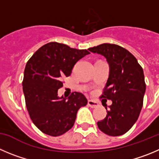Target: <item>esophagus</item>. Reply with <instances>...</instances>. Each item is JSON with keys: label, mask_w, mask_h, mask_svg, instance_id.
Here are the masks:
<instances>
[{"label": "esophagus", "mask_w": 159, "mask_h": 159, "mask_svg": "<svg viewBox=\"0 0 159 159\" xmlns=\"http://www.w3.org/2000/svg\"><path fill=\"white\" fill-rule=\"evenodd\" d=\"M88 105L92 108H96V107H99V103H98L97 102L94 101V100H89Z\"/></svg>", "instance_id": "34e87169"}]
</instances>
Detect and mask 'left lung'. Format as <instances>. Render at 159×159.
Masks as SVG:
<instances>
[{"label": "left lung", "instance_id": "1", "mask_svg": "<svg viewBox=\"0 0 159 159\" xmlns=\"http://www.w3.org/2000/svg\"><path fill=\"white\" fill-rule=\"evenodd\" d=\"M104 56L110 73L100 98L111 100L107 115L97 125L105 134L118 136L125 134L139 118L146 90L143 68L132 53L115 44H105L89 48Z\"/></svg>", "mask_w": 159, "mask_h": 159}]
</instances>
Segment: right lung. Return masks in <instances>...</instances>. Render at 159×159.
<instances>
[{"mask_svg": "<svg viewBox=\"0 0 159 159\" xmlns=\"http://www.w3.org/2000/svg\"><path fill=\"white\" fill-rule=\"evenodd\" d=\"M58 42L41 46L26 63L23 81L26 106L33 123L52 136L64 134L75 124L77 112L88 103L81 93L58 96L63 78L70 75L75 63L89 54Z\"/></svg>", "mask_w": 159, "mask_h": 159, "instance_id": "1", "label": "right lung"}]
</instances>
